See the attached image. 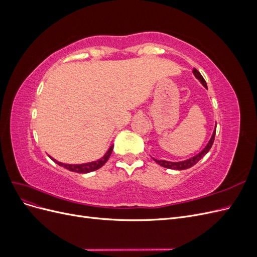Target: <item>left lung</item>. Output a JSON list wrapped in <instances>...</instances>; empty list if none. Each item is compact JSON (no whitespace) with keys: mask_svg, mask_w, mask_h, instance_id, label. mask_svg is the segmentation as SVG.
<instances>
[{"mask_svg":"<svg viewBox=\"0 0 257 257\" xmlns=\"http://www.w3.org/2000/svg\"><path fill=\"white\" fill-rule=\"evenodd\" d=\"M193 74H194V76H195L196 78L201 82V84H203L206 89H208V87H207V83H206L205 79L203 78V76L200 75V73L197 71L196 68H193ZM215 130H216V124H215V127H214L213 133H212V136H211V138H210V141L208 142L207 146H206V147L204 148V149L201 150L198 154L194 155V157H192V158H190V159H188V160L181 161V162H169V161H165V160H155V159H153V160H154L155 162H157L159 165H161V166H163V167H165V168H168V169L183 170V169L191 168L192 166L195 165L196 163H197L201 158H204L205 155L209 152V150L211 149V147H212L213 142H214Z\"/></svg>","mask_w":257,"mask_h":257,"instance_id":"8db88e82","label":"left lung"}]
</instances>
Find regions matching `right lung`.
<instances>
[{
    "label": "right lung",
    "mask_w": 257,
    "mask_h": 257,
    "mask_svg": "<svg viewBox=\"0 0 257 257\" xmlns=\"http://www.w3.org/2000/svg\"><path fill=\"white\" fill-rule=\"evenodd\" d=\"M112 149H113V146H110L109 149H108V151L104 154L103 158H100L99 160H96V161H93V162H89V163H84V164H64V163H61V162H58L54 160L53 158L49 157L53 162H56L58 165L64 167L68 170H71V172H74V173H79V174H87V173H90V172H94V170L98 169L102 167L105 163L108 161V159H109V157L111 155V152H112Z\"/></svg>",
    "instance_id": "right-lung-1"
}]
</instances>
